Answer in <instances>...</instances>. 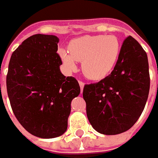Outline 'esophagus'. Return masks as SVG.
<instances>
[{
  "instance_id": "esophagus-1",
  "label": "esophagus",
  "mask_w": 158,
  "mask_h": 158,
  "mask_svg": "<svg viewBox=\"0 0 158 158\" xmlns=\"http://www.w3.org/2000/svg\"><path fill=\"white\" fill-rule=\"evenodd\" d=\"M79 87H80V90H81V92H82L85 84H84V82H83V81H81V80H79Z\"/></svg>"
}]
</instances>
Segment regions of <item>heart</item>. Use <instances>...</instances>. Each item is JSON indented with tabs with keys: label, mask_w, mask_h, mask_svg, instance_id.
I'll return each instance as SVG.
<instances>
[{
	"label": "heart",
	"mask_w": 158,
	"mask_h": 158,
	"mask_svg": "<svg viewBox=\"0 0 158 158\" xmlns=\"http://www.w3.org/2000/svg\"><path fill=\"white\" fill-rule=\"evenodd\" d=\"M69 50H59L65 66L74 70L77 61H81L84 76L91 80H99L106 78L114 69L121 45L114 35H84L72 40Z\"/></svg>",
	"instance_id": "b5f03b06"
}]
</instances>
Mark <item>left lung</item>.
Returning a JSON list of instances; mask_svg holds the SVG:
<instances>
[{"label": "left lung", "instance_id": "1", "mask_svg": "<svg viewBox=\"0 0 158 158\" xmlns=\"http://www.w3.org/2000/svg\"><path fill=\"white\" fill-rule=\"evenodd\" d=\"M149 87L147 53L129 35L123 43L111 74L99 82L84 86L83 98L90 124L106 135L128 131L143 112Z\"/></svg>", "mask_w": 158, "mask_h": 158}]
</instances>
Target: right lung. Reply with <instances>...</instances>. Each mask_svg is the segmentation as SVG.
I'll return each mask as SVG.
<instances>
[{
  "mask_svg": "<svg viewBox=\"0 0 158 158\" xmlns=\"http://www.w3.org/2000/svg\"><path fill=\"white\" fill-rule=\"evenodd\" d=\"M58 43L52 35L27 38L12 52L6 78L17 120L29 133L42 139L66 131L70 103L80 93L78 80L60 72Z\"/></svg>",
  "mask_w": 158,
  "mask_h": 158,
  "instance_id": "obj_1",
  "label": "right lung"
}]
</instances>
